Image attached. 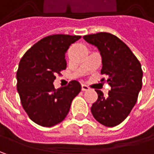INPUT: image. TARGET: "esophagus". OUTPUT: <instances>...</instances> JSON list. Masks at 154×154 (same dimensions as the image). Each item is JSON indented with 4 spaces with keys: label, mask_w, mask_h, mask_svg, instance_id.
Segmentation results:
<instances>
[{
    "label": "esophagus",
    "mask_w": 154,
    "mask_h": 154,
    "mask_svg": "<svg viewBox=\"0 0 154 154\" xmlns=\"http://www.w3.org/2000/svg\"><path fill=\"white\" fill-rule=\"evenodd\" d=\"M81 90L82 91H88L89 90V87L86 85H81Z\"/></svg>",
    "instance_id": "esophagus-1"
}]
</instances>
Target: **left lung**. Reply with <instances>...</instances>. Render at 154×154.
<instances>
[{"mask_svg":"<svg viewBox=\"0 0 154 154\" xmlns=\"http://www.w3.org/2000/svg\"><path fill=\"white\" fill-rule=\"evenodd\" d=\"M87 43L97 46L102 56L101 74L108 77L111 89L108 96L96 90L98 99L91 111L97 121L106 127H115L129 115L137 102L142 86L141 65L131 50L116 36L108 32L83 37Z\"/></svg>","mask_w":154,"mask_h":154,"instance_id":"1","label":"left lung"}]
</instances>
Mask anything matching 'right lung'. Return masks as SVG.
Instances as JSON below:
<instances>
[{"label": "right lung", "instance_id": "obj_1", "mask_svg": "<svg viewBox=\"0 0 154 154\" xmlns=\"http://www.w3.org/2000/svg\"><path fill=\"white\" fill-rule=\"evenodd\" d=\"M80 36L55 34L32 46L21 58L17 71V91L30 119L43 127H52L68 115L71 103L81 90L77 80L56 89V74L66 69L65 54Z\"/></svg>", "mask_w": 154, "mask_h": 154}]
</instances>
